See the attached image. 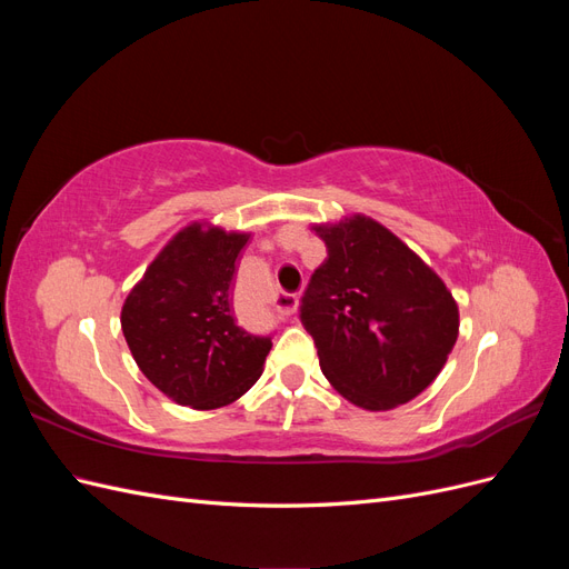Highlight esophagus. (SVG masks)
<instances>
[{"label":"esophagus","mask_w":569,"mask_h":569,"mask_svg":"<svg viewBox=\"0 0 569 569\" xmlns=\"http://www.w3.org/2000/svg\"><path fill=\"white\" fill-rule=\"evenodd\" d=\"M274 308L282 316H295L297 308H299V297L297 295H287V291H282V295L274 297Z\"/></svg>","instance_id":"obj_1"}]
</instances>
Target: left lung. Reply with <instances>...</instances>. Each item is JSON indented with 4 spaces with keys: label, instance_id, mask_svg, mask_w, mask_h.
I'll return each mask as SVG.
<instances>
[{
    "label": "left lung",
    "instance_id": "left-lung-1",
    "mask_svg": "<svg viewBox=\"0 0 569 569\" xmlns=\"http://www.w3.org/2000/svg\"><path fill=\"white\" fill-rule=\"evenodd\" d=\"M327 258L301 299L330 385L358 408L389 410L437 380L458 339V303L439 274L368 216L313 226Z\"/></svg>",
    "mask_w": 569,
    "mask_h": 569
}]
</instances>
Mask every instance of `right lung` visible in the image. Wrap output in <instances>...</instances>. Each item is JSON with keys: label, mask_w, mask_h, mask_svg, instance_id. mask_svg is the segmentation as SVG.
Here are the masks:
<instances>
[{"label": "right lung", "mask_w": 569, "mask_h": 569, "mask_svg": "<svg viewBox=\"0 0 569 569\" xmlns=\"http://www.w3.org/2000/svg\"><path fill=\"white\" fill-rule=\"evenodd\" d=\"M247 232L209 222L182 228L161 249L120 311L134 363L168 399L197 410L237 401L263 372L270 337L234 318L232 280Z\"/></svg>", "instance_id": "add662e5"}]
</instances>
